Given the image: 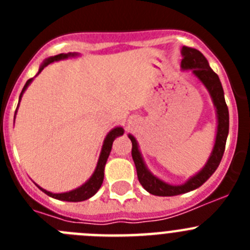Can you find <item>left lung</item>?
<instances>
[{"instance_id":"obj_1","label":"left lung","mask_w":250,"mask_h":250,"mask_svg":"<svg viewBox=\"0 0 250 250\" xmlns=\"http://www.w3.org/2000/svg\"><path fill=\"white\" fill-rule=\"evenodd\" d=\"M183 60H182V67L184 70L188 68H193V72L199 77V80L207 86V89L210 92L211 98H213L214 105L216 107V114H218V132H216L215 145H214L213 152H211L210 158L208 160L207 165L203 167V170L199 174L188 180L183 185H170L167 183L161 182L158 178L149 173V170L145 167L143 158H141L140 152H139L138 144L134 136L129 135L131 140V155L132 160L135 163L136 173H138V179L140 184L143 185L145 190L149 191L152 195L158 196H174L179 194H184L188 191L194 190L200 185L204 184L208 179L213 175V173L219 167L220 161H222L223 154L225 150V143H227V136L229 132V111L228 106L225 104L224 91H223L222 83H220L219 77L215 72L213 71L208 63L207 59L200 51L190 47H183L182 50Z\"/></svg>"}]
</instances>
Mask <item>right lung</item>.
I'll return each mask as SVG.
<instances>
[{"mask_svg": "<svg viewBox=\"0 0 250 250\" xmlns=\"http://www.w3.org/2000/svg\"><path fill=\"white\" fill-rule=\"evenodd\" d=\"M68 56H74V54H65V55L60 54V55H56V56L50 57V59L46 60L45 62L42 63V66L40 67L39 72L42 71L43 67H45V66H47L48 63L54 62V61H59V60H61V59H66V57H68ZM31 81H32V79L27 80L26 85L23 86L21 95H20V99H21L22 94H23V91L26 90V87L30 85ZM123 134H124L123 127H115V129H112L111 131L107 134L105 141H104L103 150H101L100 158H99V161H98V167H96V169H95V171H94V174H92L91 178H90L89 180H87V182L83 185V187L77 188V189H75V190H72V191H68V193H61V194H52V193H50V191L43 190V189H41V188H40V189H41V190H42L45 194H47L48 196H52V198H55V199L65 200V202H83V200H86V199H89V198H91L94 194H96V191L100 189L101 184H103L104 169H105L106 160H107L110 151H111L112 141L115 140V138H118V136L123 135Z\"/></svg>", "mask_w": 250, "mask_h": 250, "instance_id": "add662e5", "label": "right lung"}]
</instances>
